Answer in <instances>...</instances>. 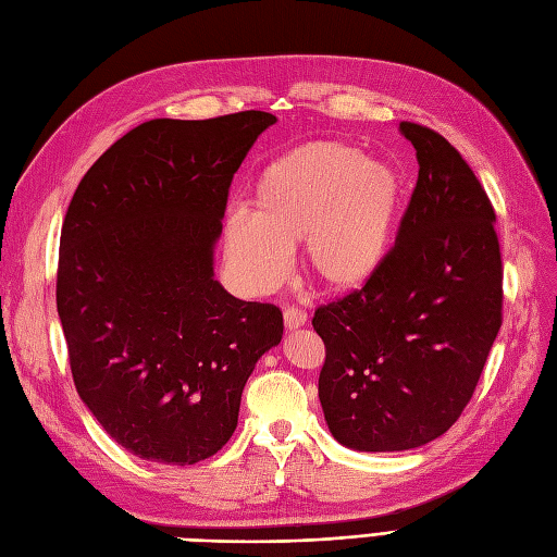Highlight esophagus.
Wrapping results in <instances>:
<instances>
[{
	"mask_svg": "<svg viewBox=\"0 0 557 557\" xmlns=\"http://www.w3.org/2000/svg\"><path fill=\"white\" fill-rule=\"evenodd\" d=\"M283 323H285V330H299V327H305L307 313L301 311V309L288 307V309L283 311Z\"/></svg>",
	"mask_w": 557,
	"mask_h": 557,
	"instance_id": "obj_1",
	"label": "esophagus"
}]
</instances>
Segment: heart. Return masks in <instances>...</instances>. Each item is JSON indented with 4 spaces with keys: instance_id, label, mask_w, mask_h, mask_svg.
Masks as SVG:
<instances>
[{
    "instance_id": "obj_1",
    "label": "heart",
    "mask_w": 557,
    "mask_h": 557,
    "mask_svg": "<svg viewBox=\"0 0 557 557\" xmlns=\"http://www.w3.org/2000/svg\"><path fill=\"white\" fill-rule=\"evenodd\" d=\"M404 178L358 146L318 139L269 162L252 193V215L225 221V258L250 290L281 281L288 250L305 242V267L327 293H350L376 276L393 248Z\"/></svg>"
}]
</instances>
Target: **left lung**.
<instances>
[{"label": "left lung", "mask_w": 557, "mask_h": 557, "mask_svg": "<svg viewBox=\"0 0 557 557\" xmlns=\"http://www.w3.org/2000/svg\"><path fill=\"white\" fill-rule=\"evenodd\" d=\"M418 181L395 246L362 288L320 305L325 344L318 397L334 440L356 450H409L458 420L502 327L495 209L440 132L399 123Z\"/></svg>", "instance_id": "obj_1"}]
</instances>
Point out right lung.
<instances>
[{
	"label": "right lung",
	"instance_id": "obj_1",
	"mask_svg": "<svg viewBox=\"0 0 557 557\" xmlns=\"http://www.w3.org/2000/svg\"><path fill=\"white\" fill-rule=\"evenodd\" d=\"M276 117H156L102 153L66 209L58 313L81 399L141 460L195 465L237 430L244 385L283 336L274 305L213 281L234 174Z\"/></svg>",
	"mask_w": 557,
	"mask_h": 557
}]
</instances>
